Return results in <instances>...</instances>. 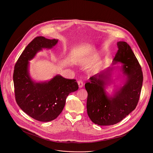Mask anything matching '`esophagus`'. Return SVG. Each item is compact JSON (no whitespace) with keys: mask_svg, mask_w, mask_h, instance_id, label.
Listing matches in <instances>:
<instances>
[{"mask_svg":"<svg viewBox=\"0 0 153 153\" xmlns=\"http://www.w3.org/2000/svg\"><path fill=\"white\" fill-rule=\"evenodd\" d=\"M77 83H78L79 88H82L83 86V82H82V80H79V81L77 82Z\"/></svg>","mask_w":153,"mask_h":153,"instance_id":"esophagus-1","label":"esophagus"}]
</instances>
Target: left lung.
I'll return each instance as SVG.
<instances>
[{"label":"left lung","instance_id":"1","mask_svg":"<svg viewBox=\"0 0 153 153\" xmlns=\"http://www.w3.org/2000/svg\"><path fill=\"white\" fill-rule=\"evenodd\" d=\"M117 45L119 50L112 65H122L108 67L91 77L85 85L88 93L87 113L93 123L100 126L114 125L132 112L142 90L143 73L133 51L125 42H118ZM115 69L120 72L114 79ZM118 81L119 85L116 84ZM111 84L114 89L110 94L105 89Z\"/></svg>","mask_w":153,"mask_h":153}]
</instances>
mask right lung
<instances>
[{
  "label": "right lung",
  "instance_id": "add662e5",
  "mask_svg": "<svg viewBox=\"0 0 153 153\" xmlns=\"http://www.w3.org/2000/svg\"><path fill=\"white\" fill-rule=\"evenodd\" d=\"M58 39L39 36L27 46L14 67L13 82L16 100L24 112L40 122H50L61 113L67 97L77 91L74 79L57 74L50 80L36 82L30 76V61L43 49H51Z\"/></svg>",
  "mask_w": 153,
  "mask_h": 153
}]
</instances>
